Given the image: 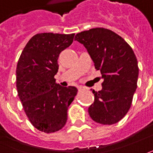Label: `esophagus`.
<instances>
[{
    "mask_svg": "<svg viewBox=\"0 0 153 153\" xmlns=\"http://www.w3.org/2000/svg\"><path fill=\"white\" fill-rule=\"evenodd\" d=\"M78 90H79V91H81V90H85V87L82 85H79V86H78Z\"/></svg>",
    "mask_w": 153,
    "mask_h": 153,
    "instance_id": "34e87169",
    "label": "esophagus"
}]
</instances>
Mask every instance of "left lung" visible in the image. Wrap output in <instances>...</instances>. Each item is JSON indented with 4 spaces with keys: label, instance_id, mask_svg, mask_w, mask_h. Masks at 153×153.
<instances>
[{
    "label": "left lung",
    "instance_id": "1",
    "mask_svg": "<svg viewBox=\"0 0 153 153\" xmlns=\"http://www.w3.org/2000/svg\"><path fill=\"white\" fill-rule=\"evenodd\" d=\"M74 40L83 44L100 70L102 90H93L94 103L88 111L102 125L116 124L128 112L137 87V59L122 37L109 29L96 27L77 33Z\"/></svg>",
    "mask_w": 153,
    "mask_h": 153
}]
</instances>
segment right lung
Returning <instances> with one entry per match:
<instances>
[{"instance_id":"obj_1","label":"right lung","mask_w":153,"mask_h":153,"mask_svg":"<svg viewBox=\"0 0 153 153\" xmlns=\"http://www.w3.org/2000/svg\"><path fill=\"white\" fill-rule=\"evenodd\" d=\"M74 33H38L22 52L16 65V89L30 122L38 131L52 133L66 124L68 108L78 90L56 83L60 53L72 44Z\"/></svg>"}]
</instances>
